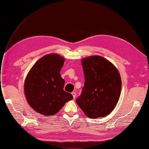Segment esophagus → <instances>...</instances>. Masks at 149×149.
<instances>
[{"mask_svg": "<svg viewBox=\"0 0 149 149\" xmlns=\"http://www.w3.org/2000/svg\"><path fill=\"white\" fill-rule=\"evenodd\" d=\"M71 94H72V95H73V98L74 99L75 97H76V93L75 92H73Z\"/></svg>", "mask_w": 149, "mask_h": 149, "instance_id": "obj_1", "label": "esophagus"}]
</instances>
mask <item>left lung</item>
Segmentation results:
<instances>
[{"instance_id":"obj_1","label":"left lung","mask_w":149,"mask_h":149,"mask_svg":"<svg viewBox=\"0 0 149 149\" xmlns=\"http://www.w3.org/2000/svg\"><path fill=\"white\" fill-rule=\"evenodd\" d=\"M84 85L76 102L90 118L105 117L114 110L120 97L122 81L118 69L100 56L82 60Z\"/></svg>"}]
</instances>
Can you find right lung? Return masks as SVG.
<instances>
[{"instance_id": "right-lung-1", "label": "right lung", "mask_w": 149, "mask_h": 149, "mask_svg": "<svg viewBox=\"0 0 149 149\" xmlns=\"http://www.w3.org/2000/svg\"><path fill=\"white\" fill-rule=\"evenodd\" d=\"M65 58L57 54L45 55L29 71L24 83V93L29 104L38 113L53 116L73 99L64 91L65 81L60 72Z\"/></svg>"}]
</instances>
